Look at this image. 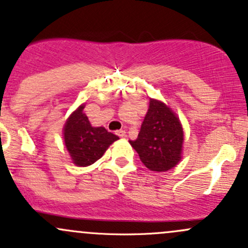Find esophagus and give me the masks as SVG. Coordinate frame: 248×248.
<instances>
[{
  "mask_svg": "<svg viewBox=\"0 0 248 248\" xmlns=\"http://www.w3.org/2000/svg\"><path fill=\"white\" fill-rule=\"evenodd\" d=\"M116 135H119L120 138H124L126 137V132H124V129H120V131L116 132Z\"/></svg>",
  "mask_w": 248,
  "mask_h": 248,
  "instance_id": "34e87169",
  "label": "esophagus"
}]
</instances>
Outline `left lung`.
Here are the masks:
<instances>
[{
  "label": "left lung",
  "mask_w": 248,
  "mask_h": 248,
  "mask_svg": "<svg viewBox=\"0 0 248 248\" xmlns=\"http://www.w3.org/2000/svg\"><path fill=\"white\" fill-rule=\"evenodd\" d=\"M184 132L179 117L161 101L151 98L137 139L129 144L151 171L165 172L182 159Z\"/></svg>",
  "instance_id": "obj_1"
}]
</instances>
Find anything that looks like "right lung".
<instances>
[{"label":"right lung","mask_w":248,"mask_h":248,"mask_svg":"<svg viewBox=\"0 0 248 248\" xmlns=\"http://www.w3.org/2000/svg\"><path fill=\"white\" fill-rule=\"evenodd\" d=\"M84 104L79 106L69 119L62 129L64 144L69 152L72 163L77 166H89L97 161L107 148L114 141L119 140L113 133L104 127H93L83 109Z\"/></svg>","instance_id":"1"}]
</instances>
